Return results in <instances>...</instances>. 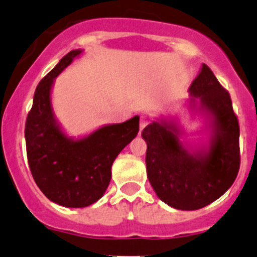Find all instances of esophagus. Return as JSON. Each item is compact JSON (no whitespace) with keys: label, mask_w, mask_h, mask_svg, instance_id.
Masks as SVG:
<instances>
[{"label":"esophagus","mask_w":257,"mask_h":257,"mask_svg":"<svg viewBox=\"0 0 257 257\" xmlns=\"http://www.w3.org/2000/svg\"><path fill=\"white\" fill-rule=\"evenodd\" d=\"M148 124H149V120H148L147 117H142V118H140V132H142L143 129H144L145 126L148 125Z\"/></svg>","instance_id":"obj_1"}]
</instances>
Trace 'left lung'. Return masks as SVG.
<instances>
[{"instance_id": "obj_1", "label": "left lung", "mask_w": 257, "mask_h": 257, "mask_svg": "<svg viewBox=\"0 0 257 257\" xmlns=\"http://www.w3.org/2000/svg\"><path fill=\"white\" fill-rule=\"evenodd\" d=\"M188 92L191 110L208 120L207 147L186 148L176 119L154 120L142 132L151 187L161 201L181 210L199 209L223 196L240 167L239 121L230 94L204 64Z\"/></svg>"}]
</instances>
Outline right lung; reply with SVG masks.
Returning <instances> with one entry per match:
<instances>
[{
  "instance_id": "add662e5",
  "label": "right lung",
  "mask_w": 257,
  "mask_h": 257,
  "mask_svg": "<svg viewBox=\"0 0 257 257\" xmlns=\"http://www.w3.org/2000/svg\"><path fill=\"white\" fill-rule=\"evenodd\" d=\"M71 50L39 82L26 121L27 158L37 186L54 203L83 208L98 201L110 182L113 161L139 132V117L108 124L80 139L67 137L51 106L54 80L80 56Z\"/></svg>"
}]
</instances>
